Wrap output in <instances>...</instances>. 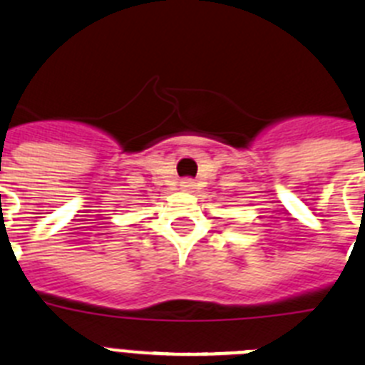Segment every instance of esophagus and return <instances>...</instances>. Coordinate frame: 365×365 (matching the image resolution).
<instances>
[{"instance_id": "34e87169", "label": "esophagus", "mask_w": 365, "mask_h": 365, "mask_svg": "<svg viewBox=\"0 0 365 365\" xmlns=\"http://www.w3.org/2000/svg\"><path fill=\"white\" fill-rule=\"evenodd\" d=\"M195 185V182H192V180H183L182 182V187H187V189H189V187H192Z\"/></svg>"}]
</instances>
